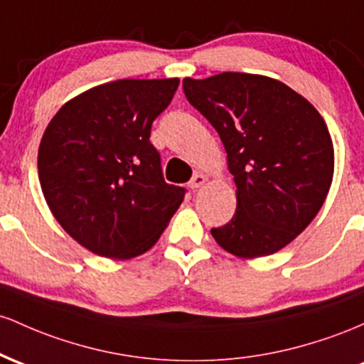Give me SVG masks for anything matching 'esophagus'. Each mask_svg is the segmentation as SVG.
Masks as SVG:
<instances>
[{
	"label": "esophagus",
	"mask_w": 364,
	"mask_h": 364,
	"mask_svg": "<svg viewBox=\"0 0 364 364\" xmlns=\"http://www.w3.org/2000/svg\"><path fill=\"white\" fill-rule=\"evenodd\" d=\"M204 182H206V177H204L203 173H196L194 177L191 178L189 187H191V189H199V187L204 186Z\"/></svg>",
	"instance_id": "esophagus-1"
}]
</instances>
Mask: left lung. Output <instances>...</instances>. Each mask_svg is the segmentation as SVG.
I'll return each mask as SVG.
<instances>
[{"mask_svg": "<svg viewBox=\"0 0 364 364\" xmlns=\"http://www.w3.org/2000/svg\"><path fill=\"white\" fill-rule=\"evenodd\" d=\"M182 87L218 132L237 186L235 215L211 235L239 258L280 251L313 222L328 194L333 144L325 120L301 94L264 75L187 77Z\"/></svg>", "mask_w": 364, "mask_h": 364, "instance_id": "left-lung-1", "label": "left lung"}]
</instances>
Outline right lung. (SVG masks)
Masks as SVG:
<instances>
[{
	"mask_svg": "<svg viewBox=\"0 0 364 364\" xmlns=\"http://www.w3.org/2000/svg\"><path fill=\"white\" fill-rule=\"evenodd\" d=\"M178 79H124L65 103L39 144L41 189L72 239L97 256L130 259L151 249L186 189L166 183L151 125Z\"/></svg>",
	"mask_w": 364,
	"mask_h": 364,
	"instance_id": "1",
	"label": "right lung"
}]
</instances>
